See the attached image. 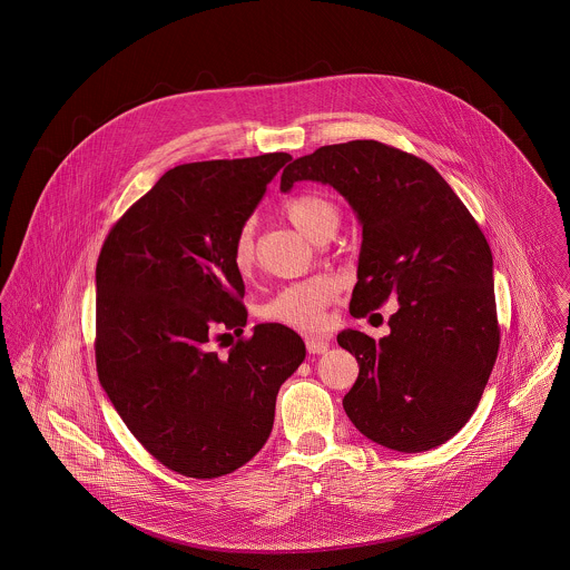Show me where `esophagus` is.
Here are the masks:
<instances>
[{
	"label": "esophagus",
	"mask_w": 570,
	"mask_h": 570,
	"mask_svg": "<svg viewBox=\"0 0 570 570\" xmlns=\"http://www.w3.org/2000/svg\"><path fill=\"white\" fill-rule=\"evenodd\" d=\"M305 342H307V351L312 355H321L328 348V337H325V335H309Z\"/></svg>",
	"instance_id": "1"
}]
</instances>
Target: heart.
I'll use <instances>...</instances> for the list:
<instances>
[{
  "instance_id": "1",
  "label": "heart",
  "mask_w": 570,
  "mask_h": 570,
  "mask_svg": "<svg viewBox=\"0 0 570 570\" xmlns=\"http://www.w3.org/2000/svg\"><path fill=\"white\" fill-rule=\"evenodd\" d=\"M283 215L312 242L328 239L340 222L337 206L323 193L307 190L289 197L283 204ZM256 261L254 245V224L245 222L235 235L233 244V263L245 274ZM337 296V281L331 276H314L309 281L292 283L281 287L272 298H267L258 316L265 323L292 326L298 331H316L325 325L326 307Z\"/></svg>"
}]
</instances>
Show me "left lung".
<instances>
[{
  "label": "left lung",
  "instance_id": "left-lung-1",
  "mask_svg": "<svg viewBox=\"0 0 570 570\" xmlns=\"http://www.w3.org/2000/svg\"><path fill=\"white\" fill-rule=\"evenodd\" d=\"M301 179L331 184L362 222L351 316L400 303L380 342L337 335L360 364L348 419L397 452L445 443L479 406L500 346L483 230L434 166L377 140L321 147L285 166L281 188Z\"/></svg>",
  "mask_w": 570,
  "mask_h": 570
}]
</instances>
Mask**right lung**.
Here are the masks:
<instances>
[{
  "mask_svg": "<svg viewBox=\"0 0 570 570\" xmlns=\"http://www.w3.org/2000/svg\"><path fill=\"white\" fill-rule=\"evenodd\" d=\"M292 160L179 164L109 230L96 263V371L131 434L164 468L219 479L267 441L281 384L305 360L289 326L242 337L235 235ZM238 342L219 354L220 340Z\"/></svg>",
  "mask_w": 570,
  "mask_h": 570,
  "instance_id": "add662e5",
  "label": "right lung"
}]
</instances>
